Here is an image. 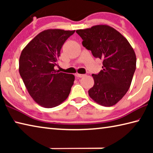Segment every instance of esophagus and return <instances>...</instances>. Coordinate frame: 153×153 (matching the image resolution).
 <instances>
[{
    "label": "esophagus",
    "instance_id": "esophagus-1",
    "mask_svg": "<svg viewBox=\"0 0 153 153\" xmlns=\"http://www.w3.org/2000/svg\"><path fill=\"white\" fill-rule=\"evenodd\" d=\"M76 76L77 77H84V76H85V75H84V74H76Z\"/></svg>",
    "mask_w": 153,
    "mask_h": 153
}]
</instances>
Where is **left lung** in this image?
Returning a JSON list of instances; mask_svg holds the SVG:
<instances>
[{
    "mask_svg": "<svg viewBox=\"0 0 153 153\" xmlns=\"http://www.w3.org/2000/svg\"><path fill=\"white\" fill-rule=\"evenodd\" d=\"M82 45L96 58L102 59V70L92 74L94 84L90 97L104 107L115 105L130 87L136 67L135 52L118 31L108 25H97L77 30Z\"/></svg>",
    "mask_w": 153,
    "mask_h": 153,
    "instance_id": "8db88e82",
    "label": "left lung"
}]
</instances>
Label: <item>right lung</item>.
<instances>
[{"label": "right lung", "instance_id": "right-lung-1", "mask_svg": "<svg viewBox=\"0 0 153 153\" xmlns=\"http://www.w3.org/2000/svg\"><path fill=\"white\" fill-rule=\"evenodd\" d=\"M75 30L48 29L36 36L21 53L19 71L33 100L45 108L61 105L70 93L75 76L55 69L63 44Z\"/></svg>", "mask_w": 153, "mask_h": 153}]
</instances>
